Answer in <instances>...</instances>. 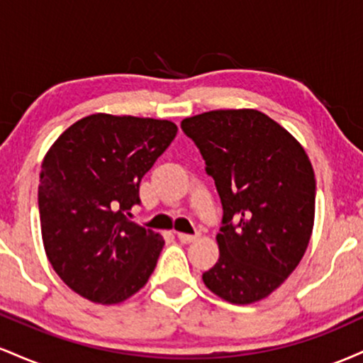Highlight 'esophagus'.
<instances>
[{"label":"esophagus","instance_id":"esophagus-1","mask_svg":"<svg viewBox=\"0 0 363 363\" xmlns=\"http://www.w3.org/2000/svg\"><path fill=\"white\" fill-rule=\"evenodd\" d=\"M177 239L181 240L182 244H191V242H194V240L199 239V234L189 235V234H182V232H177Z\"/></svg>","mask_w":363,"mask_h":363}]
</instances>
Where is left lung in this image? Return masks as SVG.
I'll return each mask as SVG.
<instances>
[{
	"instance_id": "1",
	"label": "left lung",
	"mask_w": 363,
	"mask_h": 363,
	"mask_svg": "<svg viewBox=\"0 0 363 363\" xmlns=\"http://www.w3.org/2000/svg\"><path fill=\"white\" fill-rule=\"evenodd\" d=\"M181 128L205 158L223 206L220 257L203 281L230 303L259 302L294 273L309 245L315 213L309 157L256 109L203 112Z\"/></svg>"
}]
</instances>
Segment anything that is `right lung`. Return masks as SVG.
Returning <instances> with one entry per match:
<instances>
[{"label": "right lung", "mask_w": 363, "mask_h": 363, "mask_svg": "<svg viewBox=\"0 0 363 363\" xmlns=\"http://www.w3.org/2000/svg\"><path fill=\"white\" fill-rule=\"evenodd\" d=\"M177 135L167 119L86 116L48 150L39 184L45 256L86 301L112 306L147 285L162 235L129 222L140 182Z\"/></svg>", "instance_id": "obj_1"}]
</instances>
